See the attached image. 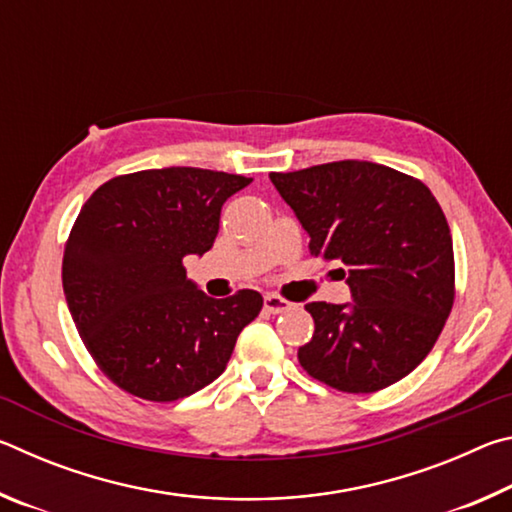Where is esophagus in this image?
I'll use <instances>...</instances> for the list:
<instances>
[{
    "label": "esophagus",
    "mask_w": 512,
    "mask_h": 512,
    "mask_svg": "<svg viewBox=\"0 0 512 512\" xmlns=\"http://www.w3.org/2000/svg\"><path fill=\"white\" fill-rule=\"evenodd\" d=\"M291 307H293V302L275 296V293H266L264 296V309L268 311V314H282V311H287Z\"/></svg>",
    "instance_id": "34e87169"
}]
</instances>
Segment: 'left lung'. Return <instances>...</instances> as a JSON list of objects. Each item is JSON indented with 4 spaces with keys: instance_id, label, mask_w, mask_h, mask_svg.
I'll list each match as a JSON object with an SVG mask.
<instances>
[{
    "instance_id": "8db88e82",
    "label": "left lung",
    "mask_w": 512,
    "mask_h": 512,
    "mask_svg": "<svg viewBox=\"0 0 512 512\" xmlns=\"http://www.w3.org/2000/svg\"><path fill=\"white\" fill-rule=\"evenodd\" d=\"M309 235V253L339 259L352 302H309L314 336L298 350L311 377L375 393L418 368L454 305V248L429 187L402 171L341 160L271 173Z\"/></svg>"
}]
</instances>
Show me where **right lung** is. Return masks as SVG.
I'll use <instances>...</instances> for the list:
<instances>
[{"label":"right lung","instance_id":"1","mask_svg":"<svg viewBox=\"0 0 512 512\" xmlns=\"http://www.w3.org/2000/svg\"><path fill=\"white\" fill-rule=\"evenodd\" d=\"M250 183L196 167L146 169L108 180L81 207L63 291L85 348L121 391L173 402L228 366L264 300L253 289L205 296L183 259L212 248L223 203Z\"/></svg>","mask_w":512,"mask_h":512}]
</instances>
